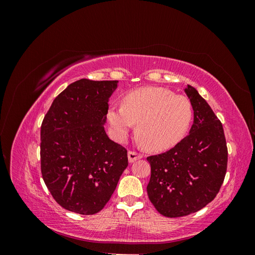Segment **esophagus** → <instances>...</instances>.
<instances>
[{
    "mask_svg": "<svg viewBox=\"0 0 255 255\" xmlns=\"http://www.w3.org/2000/svg\"><path fill=\"white\" fill-rule=\"evenodd\" d=\"M128 161H129V163L132 164V163H134V161H136L137 159H140L142 156H141V154H138V153H136V152L129 151V152L128 153Z\"/></svg>",
    "mask_w": 255,
    "mask_h": 255,
    "instance_id": "esophagus-1",
    "label": "esophagus"
}]
</instances>
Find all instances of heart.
I'll return each mask as SVG.
<instances>
[{
    "mask_svg": "<svg viewBox=\"0 0 255 255\" xmlns=\"http://www.w3.org/2000/svg\"><path fill=\"white\" fill-rule=\"evenodd\" d=\"M189 100L161 87L137 88L123 98V105H112L107 122L118 141L126 140L137 123L138 141L153 151L170 149L187 134L192 120Z\"/></svg>",
    "mask_w": 255,
    "mask_h": 255,
    "instance_id": "heart-1",
    "label": "heart"
}]
</instances>
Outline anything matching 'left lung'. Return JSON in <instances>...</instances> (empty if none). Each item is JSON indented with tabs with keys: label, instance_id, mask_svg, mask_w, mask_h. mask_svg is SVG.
Wrapping results in <instances>:
<instances>
[{
	"label": "left lung",
	"instance_id": "left-lung-1",
	"mask_svg": "<svg viewBox=\"0 0 255 255\" xmlns=\"http://www.w3.org/2000/svg\"><path fill=\"white\" fill-rule=\"evenodd\" d=\"M194 111L189 134L169 151L146 157L150 201L165 217L196 213L212 202L225 180L228 149L221 122L194 88H184Z\"/></svg>",
	"mask_w": 255,
	"mask_h": 255
}]
</instances>
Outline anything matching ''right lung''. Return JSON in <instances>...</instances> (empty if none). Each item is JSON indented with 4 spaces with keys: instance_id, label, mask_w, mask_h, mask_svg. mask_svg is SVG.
Here are the masks:
<instances>
[{
    "instance_id": "add662e5",
    "label": "right lung",
    "mask_w": 255,
    "mask_h": 255,
    "mask_svg": "<svg viewBox=\"0 0 255 255\" xmlns=\"http://www.w3.org/2000/svg\"><path fill=\"white\" fill-rule=\"evenodd\" d=\"M118 81H76L55 98L41 125L43 181L66 210L94 215L109 202L128 152L104 129Z\"/></svg>"
}]
</instances>
